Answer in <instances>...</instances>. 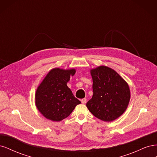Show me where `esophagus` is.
I'll return each instance as SVG.
<instances>
[{
    "label": "esophagus",
    "mask_w": 157,
    "mask_h": 157,
    "mask_svg": "<svg viewBox=\"0 0 157 157\" xmlns=\"http://www.w3.org/2000/svg\"><path fill=\"white\" fill-rule=\"evenodd\" d=\"M81 103H82V104H85L86 103V98H83V99H81Z\"/></svg>",
    "instance_id": "obj_1"
}]
</instances>
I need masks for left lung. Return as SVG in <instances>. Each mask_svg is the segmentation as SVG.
Segmentation results:
<instances>
[{
	"mask_svg": "<svg viewBox=\"0 0 157 157\" xmlns=\"http://www.w3.org/2000/svg\"><path fill=\"white\" fill-rule=\"evenodd\" d=\"M93 80V96L86 107L93 115L111 122L121 116L130 99L128 84L115 70L99 66L90 71Z\"/></svg>",
	"mask_w": 157,
	"mask_h": 157,
	"instance_id": "8db88e82",
	"label": "left lung"
}]
</instances>
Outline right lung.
<instances>
[{
	"mask_svg": "<svg viewBox=\"0 0 157 157\" xmlns=\"http://www.w3.org/2000/svg\"><path fill=\"white\" fill-rule=\"evenodd\" d=\"M75 69L54 68L49 71L38 87L35 104L40 113L52 121H61L67 118L80 102L67 86Z\"/></svg>",
	"mask_w": 157,
	"mask_h": 157,
	"instance_id": "1",
	"label": "right lung"
}]
</instances>
